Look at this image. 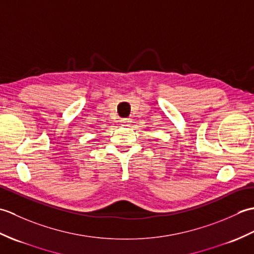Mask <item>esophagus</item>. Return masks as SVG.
<instances>
[{
    "mask_svg": "<svg viewBox=\"0 0 254 254\" xmlns=\"http://www.w3.org/2000/svg\"><path fill=\"white\" fill-rule=\"evenodd\" d=\"M120 124H121L122 127H130V124H131V119H128V118L121 119V120H120Z\"/></svg>",
    "mask_w": 254,
    "mask_h": 254,
    "instance_id": "obj_1",
    "label": "esophagus"
}]
</instances>
